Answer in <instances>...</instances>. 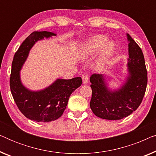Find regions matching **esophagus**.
Returning <instances> with one entry per match:
<instances>
[{
    "label": "esophagus",
    "mask_w": 156,
    "mask_h": 156,
    "mask_svg": "<svg viewBox=\"0 0 156 156\" xmlns=\"http://www.w3.org/2000/svg\"><path fill=\"white\" fill-rule=\"evenodd\" d=\"M82 81H83V83H84V84H87V82H88V81H89V75H88V74H87V73H85V74H84L82 75Z\"/></svg>",
    "instance_id": "obj_1"
}]
</instances>
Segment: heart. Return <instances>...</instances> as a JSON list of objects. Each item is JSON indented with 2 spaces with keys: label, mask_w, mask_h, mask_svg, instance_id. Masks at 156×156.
Masks as SVG:
<instances>
[{
  "label": "heart",
  "mask_w": 156,
  "mask_h": 156,
  "mask_svg": "<svg viewBox=\"0 0 156 156\" xmlns=\"http://www.w3.org/2000/svg\"><path fill=\"white\" fill-rule=\"evenodd\" d=\"M107 41V37L104 35H94L88 39L82 46L80 55L82 57H87L96 54L102 48L98 59V67L102 69L108 63L115 50L114 42Z\"/></svg>",
  "instance_id": "b5f03b06"
}]
</instances>
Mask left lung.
Returning a JSON list of instances; mask_svg holds the SVG:
<instances>
[{"label": "left lung", "mask_w": 156, "mask_h": 156, "mask_svg": "<svg viewBox=\"0 0 156 156\" xmlns=\"http://www.w3.org/2000/svg\"><path fill=\"white\" fill-rule=\"evenodd\" d=\"M129 43V76L122 87L111 91L104 76L93 74L90 77L92 96L90 107L94 114L107 120H119L137 109L144 99L148 83L147 70L141 49L127 34Z\"/></svg>", "instance_id": "left-lung-1"}]
</instances>
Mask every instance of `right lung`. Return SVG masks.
<instances>
[{
    "label": "right lung",
    "instance_id": "1",
    "mask_svg": "<svg viewBox=\"0 0 156 156\" xmlns=\"http://www.w3.org/2000/svg\"><path fill=\"white\" fill-rule=\"evenodd\" d=\"M56 34L48 31L32 33L17 50L12 62L10 87L14 101L26 118L37 122H50L59 119L67 107L71 94L82 83L81 77L57 79L50 86L37 91L29 90L23 85L20 71L32 47L38 40Z\"/></svg>",
    "mask_w": 156,
    "mask_h": 156
}]
</instances>
